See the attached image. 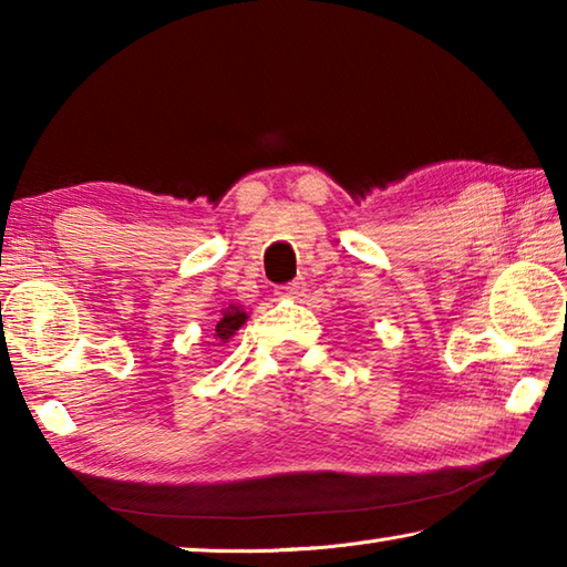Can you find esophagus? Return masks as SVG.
I'll return each mask as SVG.
<instances>
[{
	"label": "esophagus",
	"instance_id": "1",
	"mask_svg": "<svg viewBox=\"0 0 567 567\" xmlns=\"http://www.w3.org/2000/svg\"><path fill=\"white\" fill-rule=\"evenodd\" d=\"M302 292H305L302 280H292V282L277 287V295H280V297H300Z\"/></svg>",
	"mask_w": 567,
	"mask_h": 567
}]
</instances>
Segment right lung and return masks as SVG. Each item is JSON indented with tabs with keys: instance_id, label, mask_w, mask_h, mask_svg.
<instances>
[{
	"instance_id": "1",
	"label": "right lung",
	"mask_w": 567,
	"mask_h": 567,
	"mask_svg": "<svg viewBox=\"0 0 567 567\" xmlns=\"http://www.w3.org/2000/svg\"><path fill=\"white\" fill-rule=\"evenodd\" d=\"M247 322V312H243L239 310L237 305H229L227 310H223V318H219V322H217V328H215V334H217V340H223V342H227L229 338H233V334L243 328V324Z\"/></svg>"
}]
</instances>
